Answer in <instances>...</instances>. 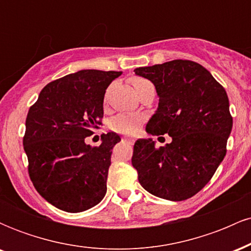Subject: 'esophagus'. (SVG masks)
Instances as JSON below:
<instances>
[{
    "label": "esophagus",
    "instance_id": "34e87169",
    "mask_svg": "<svg viewBox=\"0 0 251 251\" xmlns=\"http://www.w3.org/2000/svg\"><path fill=\"white\" fill-rule=\"evenodd\" d=\"M124 140H125L126 143L131 144V145L134 143V139H132V138H128V137H124Z\"/></svg>",
    "mask_w": 251,
    "mask_h": 251
}]
</instances>
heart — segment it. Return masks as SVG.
<instances>
[{
    "label": "heart",
    "instance_id": "heart-1",
    "mask_svg": "<svg viewBox=\"0 0 251 251\" xmlns=\"http://www.w3.org/2000/svg\"><path fill=\"white\" fill-rule=\"evenodd\" d=\"M132 85L137 92V94L139 92H142L145 88H153V85L149 81V80L144 79L140 76H133L129 79ZM154 89V88H153ZM143 119L138 116H133V114H119L114 118L111 122V128L113 131L118 132V133L123 134H133L138 131L140 124H142Z\"/></svg>",
    "mask_w": 251,
    "mask_h": 251
}]
</instances>
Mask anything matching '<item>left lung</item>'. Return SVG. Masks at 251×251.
Listing matches in <instances>:
<instances>
[{
  "mask_svg": "<svg viewBox=\"0 0 251 251\" xmlns=\"http://www.w3.org/2000/svg\"><path fill=\"white\" fill-rule=\"evenodd\" d=\"M134 73L153 83L159 98L146 132L172 138L160 148L151 138L135 142L132 165L140 185L164 200H188L209 183L226 153L232 117L226 89L190 60L139 67Z\"/></svg>",
  "mask_w": 251,
  "mask_h": 251,
  "instance_id": "1",
  "label": "left lung"
}]
</instances>
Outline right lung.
I'll return each mask as SVG.
<instances>
[{
    "instance_id": "right-lung-1",
    "label": "right lung",
    "mask_w": 251,
    "mask_h": 251,
    "mask_svg": "<svg viewBox=\"0 0 251 251\" xmlns=\"http://www.w3.org/2000/svg\"><path fill=\"white\" fill-rule=\"evenodd\" d=\"M120 75L97 70L68 74L45 86L29 108L24 137L28 172L36 191L57 209L81 212L105 197L120 137L108 132L94 148L85 138L101 125L106 89Z\"/></svg>"
}]
</instances>
